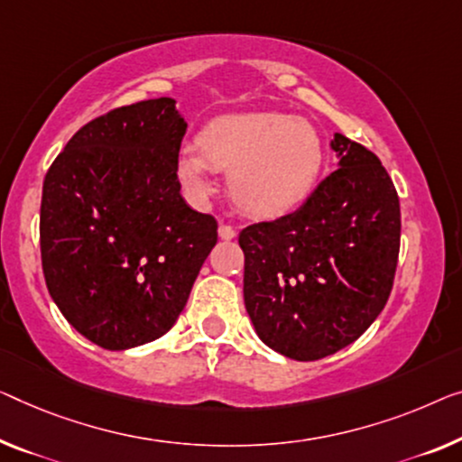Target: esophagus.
I'll return each instance as SVG.
<instances>
[{
    "mask_svg": "<svg viewBox=\"0 0 462 462\" xmlns=\"http://www.w3.org/2000/svg\"><path fill=\"white\" fill-rule=\"evenodd\" d=\"M217 232H219V238H222V240H232V238H236V230H234L232 226H228V224H219Z\"/></svg>",
    "mask_w": 462,
    "mask_h": 462,
    "instance_id": "34e87169",
    "label": "esophagus"
}]
</instances>
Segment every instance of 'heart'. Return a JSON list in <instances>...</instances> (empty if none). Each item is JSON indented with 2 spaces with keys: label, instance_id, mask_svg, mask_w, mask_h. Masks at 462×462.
<instances>
[{
  "label": "heart",
  "instance_id": "obj_1",
  "mask_svg": "<svg viewBox=\"0 0 462 462\" xmlns=\"http://www.w3.org/2000/svg\"><path fill=\"white\" fill-rule=\"evenodd\" d=\"M323 163L321 139L307 120L257 112L224 116L178 151L176 171L195 201L213 192L211 171L230 174L232 201L254 217L292 211L313 190Z\"/></svg>",
  "mask_w": 462,
  "mask_h": 462
}]
</instances>
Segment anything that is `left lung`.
I'll return each instance as SVG.
<instances>
[{
    "instance_id": "left-lung-1",
    "label": "left lung",
    "mask_w": 462,
    "mask_h": 462,
    "mask_svg": "<svg viewBox=\"0 0 462 462\" xmlns=\"http://www.w3.org/2000/svg\"><path fill=\"white\" fill-rule=\"evenodd\" d=\"M332 149L338 170L297 211L238 236L254 332L294 361L359 338L388 302L401 251V203L382 162L342 134Z\"/></svg>"
}]
</instances>
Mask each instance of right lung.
I'll return each mask as SVG.
<instances>
[{"label": "right lung", "instance_id": "1", "mask_svg": "<svg viewBox=\"0 0 462 462\" xmlns=\"http://www.w3.org/2000/svg\"><path fill=\"white\" fill-rule=\"evenodd\" d=\"M187 122L170 97L85 124L55 157L41 199V263L68 323L107 350L157 340L187 305L217 222L180 195Z\"/></svg>", "mask_w": 462, "mask_h": 462}]
</instances>
